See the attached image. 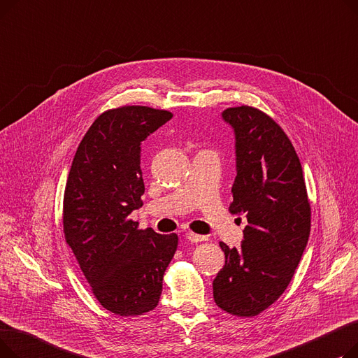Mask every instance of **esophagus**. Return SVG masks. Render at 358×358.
I'll return each mask as SVG.
<instances>
[{"mask_svg": "<svg viewBox=\"0 0 358 358\" xmlns=\"http://www.w3.org/2000/svg\"><path fill=\"white\" fill-rule=\"evenodd\" d=\"M185 238L189 239L190 242H201V241H204V239H206L204 236L197 235V234H193V232H187V234H185Z\"/></svg>", "mask_w": 358, "mask_h": 358, "instance_id": "esophagus-1", "label": "esophagus"}]
</instances>
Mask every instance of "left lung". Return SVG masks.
<instances>
[{
  "mask_svg": "<svg viewBox=\"0 0 358 358\" xmlns=\"http://www.w3.org/2000/svg\"><path fill=\"white\" fill-rule=\"evenodd\" d=\"M235 135L231 213L245 215L241 248L219 245L224 266L213 280L216 305L255 316L287 289L310 234V204L296 150L270 116L250 106L222 111Z\"/></svg>",
  "mask_w": 358,
  "mask_h": 358,
  "instance_id": "8db88e82",
  "label": "left lung"
}]
</instances>
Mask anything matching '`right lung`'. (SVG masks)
<instances>
[{
    "instance_id": "obj_1",
    "label": "right lung",
    "mask_w": 358,
    "mask_h": 358,
    "mask_svg": "<svg viewBox=\"0 0 358 358\" xmlns=\"http://www.w3.org/2000/svg\"><path fill=\"white\" fill-rule=\"evenodd\" d=\"M173 115L124 106L91 124L73 157L64 194V234L94 296L107 310L136 316L161 297L164 273L178 238L138 229L129 215L142 208L143 141Z\"/></svg>"
}]
</instances>
